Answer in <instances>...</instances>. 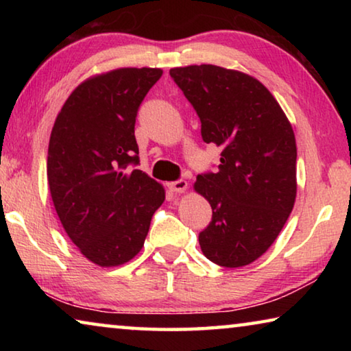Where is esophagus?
Listing matches in <instances>:
<instances>
[{"mask_svg":"<svg viewBox=\"0 0 351 351\" xmlns=\"http://www.w3.org/2000/svg\"><path fill=\"white\" fill-rule=\"evenodd\" d=\"M169 189L175 193H184L187 190V181L178 180V181H173V182H169Z\"/></svg>","mask_w":351,"mask_h":351,"instance_id":"1","label":"esophagus"}]
</instances>
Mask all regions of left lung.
<instances>
[{
  "mask_svg": "<svg viewBox=\"0 0 351 351\" xmlns=\"http://www.w3.org/2000/svg\"><path fill=\"white\" fill-rule=\"evenodd\" d=\"M170 75L197 111L203 141L221 148L219 170L193 184L212 207L201 251L224 268L246 266L268 251L294 207L293 127L268 88L241 71L190 64Z\"/></svg>",
  "mask_w": 351,
  "mask_h": 351,
  "instance_id": "1",
  "label": "left lung"
}]
</instances>
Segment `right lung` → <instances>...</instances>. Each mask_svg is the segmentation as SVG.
Masks as SVG:
<instances>
[{
    "label": "right lung",
    "instance_id": "add662e5",
    "mask_svg": "<svg viewBox=\"0 0 351 351\" xmlns=\"http://www.w3.org/2000/svg\"><path fill=\"white\" fill-rule=\"evenodd\" d=\"M162 75L119 68L82 82L63 104L47 148V184L64 232L102 268L121 266L144 246L165 190L139 169L136 114Z\"/></svg>",
    "mask_w": 351,
    "mask_h": 351
}]
</instances>
